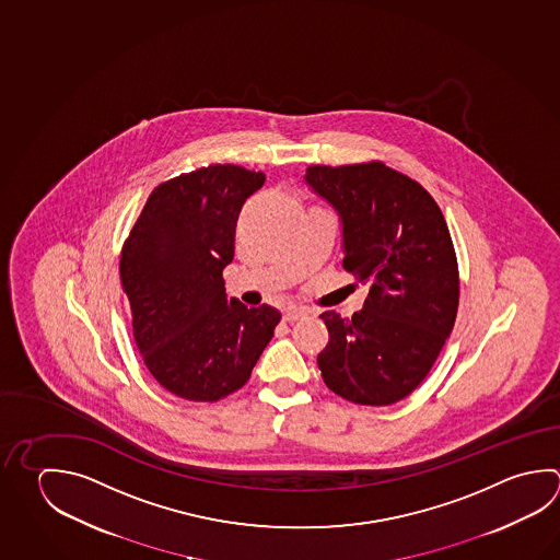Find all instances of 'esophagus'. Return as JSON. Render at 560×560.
Instances as JSON below:
<instances>
[{"label":"esophagus","instance_id":"obj_1","mask_svg":"<svg viewBox=\"0 0 560 560\" xmlns=\"http://www.w3.org/2000/svg\"><path fill=\"white\" fill-rule=\"evenodd\" d=\"M307 316V312L305 310H300V307H288L284 310V314H282V319L284 322H298V319H302V317Z\"/></svg>","mask_w":560,"mask_h":560}]
</instances>
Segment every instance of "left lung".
Listing matches in <instances>:
<instances>
[{
	"mask_svg": "<svg viewBox=\"0 0 560 560\" xmlns=\"http://www.w3.org/2000/svg\"><path fill=\"white\" fill-rule=\"evenodd\" d=\"M305 182L343 221V268L369 285L351 317L324 312L317 355L327 387L355 405L387 407L430 373L456 322L458 258L432 195L383 162L310 165Z\"/></svg>",
	"mask_w": 560,
	"mask_h": 560,
	"instance_id": "1",
	"label": "left lung"
}]
</instances>
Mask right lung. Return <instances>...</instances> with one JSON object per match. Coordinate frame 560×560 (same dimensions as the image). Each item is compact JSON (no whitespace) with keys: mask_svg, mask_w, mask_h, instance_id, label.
<instances>
[{"mask_svg":"<svg viewBox=\"0 0 560 560\" xmlns=\"http://www.w3.org/2000/svg\"><path fill=\"white\" fill-rule=\"evenodd\" d=\"M265 173L214 163L153 189L124 241L120 282L143 365L175 397L214 402L243 387L280 312L226 302L234 226Z\"/></svg>","mask_w":560,"mask_h":560,"instance_id":"1","label":"right lung"}]
</instances>
